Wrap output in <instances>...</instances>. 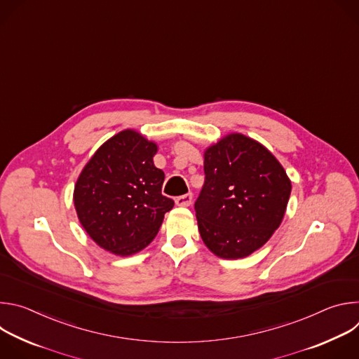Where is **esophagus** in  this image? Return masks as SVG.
Wrapping results in <instances>:
<instances>
[{
	"instance_id": "esophagus-1",
	"label": "esophagus",
	"mask_w": 359,
	"mask_h": 359,
	"mask_svg": "<svg viewBox=\"0 0 359 359\" xmlns=\"http://www.w3.org/2000/svg\"><path fill=\"white\" fill-rule=\"evenodd\" d=\"M175 201H176L177 206L187 208V206H190L191 201H193V194H191V193H186V194H183V196L176 197V200H175Z\"/></svg>"
}]
</instances>
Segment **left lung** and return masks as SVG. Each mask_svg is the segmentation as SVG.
I'll use <instances>...</instances> for the list:
<instances>
[{"instance_id": "left-lung-1", "label": "left lung", "mask_w": 359, "mask_h": 359, "mask_svg": "<svg viewBox=\"0 0 359 359\" xmlns=\"http://www.w3.org/2000/svg\"><path fill=\"white\" fill-rule=\"evenodd\" d=\"M291 182L259 142L233 133L204 153V184L194 203L200 236L222 259L247 257L278 229Z\"/></svg>"}]
</instances>
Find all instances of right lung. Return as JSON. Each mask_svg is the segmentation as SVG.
<instances>
[{
    "instance_id": "right-lung-1",
    "label": "right lung",
    "mask_w": 359,
    "mask_h": 359,
    "mask_svg": "<svg viewBox=\"0 0 359 359\" xmlns=\"http://www.w3.org/2000/svg\"><path fill=\"white\" fill-rule=\"evenodd\" d=\"M158 146L135 130L102 144L82 170L74 191L81 224L114 254L130 255L158 234L175 201L162 194L165 173L153 165Z\"/></svg>"
}]
</instances>
